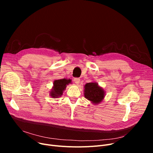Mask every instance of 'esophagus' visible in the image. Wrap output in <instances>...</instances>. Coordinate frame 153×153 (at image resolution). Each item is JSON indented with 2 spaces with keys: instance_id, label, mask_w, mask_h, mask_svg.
I'll return each mask as SVG.
<instances>
[{
  "instance_id": "34e87169",
  "label": "esophagus",
  "mask_w": 153,
  "mask_h": 153,
  "mask_svg": "<svg viewBox=\"0 0 153 153\" xmlns=\"http://www.w3.org/2000/svg\"><path fill=\"white\" fill-rule=\"evenodd\" d=\"M74 83H75V84H79L80 83V81H81V80H80L79 78H74Z\"/></svg>"
}]
</instances>
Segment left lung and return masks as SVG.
<instances>
[{
  "label": "left lung",
  "mask_w": 153,
  "mask_h": 153,
  "mask_svg": "<svg viewBox=\"0 0 153 153\" xmlns=\"http://www.w3.org/2000/svg\"><path fill=\"white\" fill-rule=\"evenodd\" d=\"M84 97L94 105H97L103 101L105 96V91L95 82L87 83L84 85Z\"/></svg>",
  "instance_id": "8db88e82"
}]
</instances>
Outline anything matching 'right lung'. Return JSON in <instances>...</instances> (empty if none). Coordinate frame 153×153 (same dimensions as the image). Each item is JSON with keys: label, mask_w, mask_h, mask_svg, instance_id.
<instances>
[{"label": "right lung", "mask_w": 153, "mask_h": 153, "mask_svg": "<svg viewBox=\"0 0 153 153\" xmlns=\"http://www.w3.org/2000/svg\"><path fill=\"white\" fill-rule=\"evenodd\" d=\"M71 83L70 79H61L55 80L53 82V86L51 91L50 92V95L52 98H59L62 95L63 92L65 91L68 85Z\"/></svg>", "instance_id": "obj_1"}]
</instances>
